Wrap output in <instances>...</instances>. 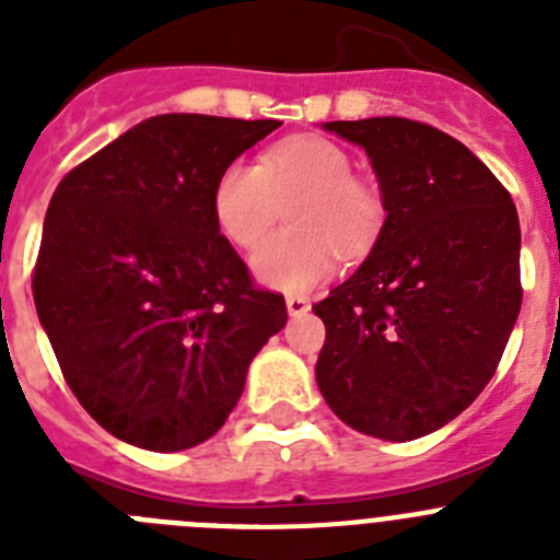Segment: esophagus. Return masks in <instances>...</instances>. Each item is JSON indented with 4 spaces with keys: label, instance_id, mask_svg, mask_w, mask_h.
Instances as JSON below:
<instances>
[{
    "label": "esophagus",
    "instance_id": "esophagus-1",
    "mask_svg": "<svg viewBox=\"0 0 560 560\" xmlns=\"http://www.w3.org/2000/svg\"><path fill=\"white\" fill-rule=\"evenodd\" d=\"M285 308H289L291 316H305L311 311V300L303 294H291L285 296Z\"/></svg>",
    "mask_w": 560,
    "mask_h": 560
}]
</instances>
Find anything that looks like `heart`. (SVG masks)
I'll return each mask as SVG.
<instances>
[{
	"label": "heart",
	"mask_w": 560,
	"mask_h": 560,
	"mask_svg": "<svg viewBox=\"0 0 560 560\" xmlns=\"http://www.w3.org/2000/svg\"><path fill=\"white\" fill-rule=\"evenodd\" d=\"M289 201V230L266 237L252 255L257 280L280 291H305L323 283L336 257H361L384 226L378 187L353 173L345 145L296 133L260 151L257 165L232 160L212 182V221L237 249L271 230Z\"/></svg>",
	"instance_id": "obj_1"
}]
</instances>
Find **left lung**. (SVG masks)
Here are the masks:
<instances>
[{
    "mask_svg": "<svg viewBox=\"0 0 560 560\" xmlns=\"http://www.w3.org/2000/svg\"><path fill=\"white\" fill-rule=\"evenodd\" d=\"M368 151L387 221L314 314L316 384L348 427L415 440L497 373L522 308L516 205L463 142L407 117L325 122Z\"/></svg>",
    "mask_w": 560,
    "mask_h": 560,
    "instance_id": "left-lung-1",
    "label": "left lung"
}]
</instances>
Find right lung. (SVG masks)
<instances>
[{
    "instance_id": "right-lung-1",
    "label": "right lung",
    "mask_w": 560,
    "mask_h": 560,
    "mask_svg": "<svg viewBox=\"0 0 560 560\" xmlns=\"http://www.w3.org/2000/svg\"><path fill=\"white\" fill-rule=\"evenodd\" d=\"M277 126L160 114L52 192L33 269L38 319L81 407L131 446L182 452L212 438L289 319L210 207L221 167Z\"/></svg>"
}]
</instances>
